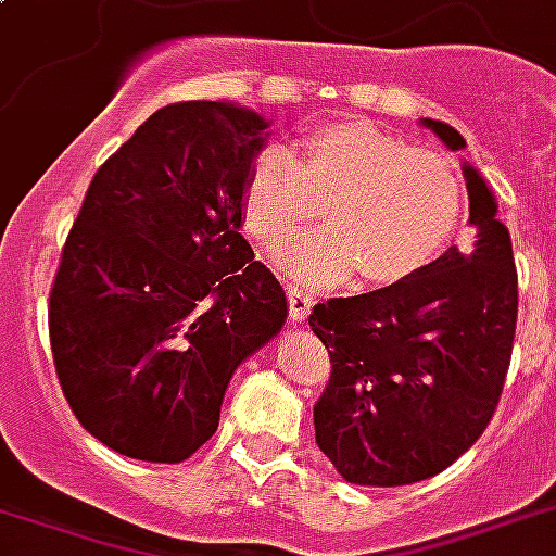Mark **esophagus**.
Returning a JSON list of instances; mask_svg holds the SVG:
<instances>
[{
  "mask_svg": "<svg viewBox=\"0 0 556 556\" xmlns=\"http://www.w3.org/2000/svg\"><path fill=\"white\" fill-rule=\"evenodd\" d=\"M308 308H312V296L300 288H288V315L294 317L296 324H303L308 317Z\"/></svg>",
  "mask_w": 556,
  "mask_h": 556,
  "instance_id": "34e87169",
  "label": "esophagus"
}]
</instances>
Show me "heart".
I'll return each mask as SVG.
<instances>
[{"mask_svg":"<svg viewBox=\"0 0 556 556\" xmlns=\"http://www.w3.org/2000/svg\"><path fill=\"white\" fill-rule=\"evenodd\" d=\"M326 210L329 230L286 253V268L312 286L358 270L367 286H396L438 260L464 212L455 163L388 130L341 118L303 137V163L270 146L244 184V227L277 250Z\"/></svg>","mask_w":556,"mask_h":556,"instance_id":"b5f03b06","label":"heart"}]
</instances>
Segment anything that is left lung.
Here are the masks:
<instances>
[{"label":"left lung","instance_id":"obj_1","mask_svg":"<svg viewBox=\"0 0 556 556\" xmlns=\"http://www.w3.org/2000/svg\"><path fill=\"white\" fill-rule=\"evenodd\" d=\"M452 151L455 127L422 118ZM472 250L455 244L419 274L308 315L332 376L315 440L350 484L402 486L438 476L484 434L510 367L519 282L490 186L464 163Z\"/></svg>","mask_w":556,"mask_h":556}]
</instances>
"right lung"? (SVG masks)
Masks as SVG:
<instances>
[{
  "instance_id": "obj_1",
  "label": "right lung",
  "mask_w": 556,
  "mask_h": 556,
  "mask_svg": "<svg viewBox=\"0 0 556 556\" xmlns=\"http://www.w3.org/2000/svg\"><path fill=\"white\" fill-rule=\"evenodd\" d=\"M268 127L232 101L168 104L80 203L49 338L72 414L118 455H194L218 429L232 372L286 326V291L241 236Z\"/></svg>"
}]
</instances>
